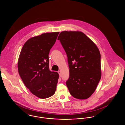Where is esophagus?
Segmentation results:
<instances>
[{
	"label": "esophagus",
	"instance_id": "1",
	"mask_svg": "<svg viewBox=\"0 0 125 125\" xmlns=\"http://www.w3.org/2000/svg\"><path fill=\"white\" fill-rule=\"evenodd\" d=\"M58 73H59V74L60 75V76H61V72L60 71H59L58 72Z\"/></svg>",
	"mask_w": 125,
	"mask_h": 125
}]
</instances>
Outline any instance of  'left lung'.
<instances>
[{
    "label": "left lung",
    "mask_w": 125,
    "mask_h": 125,
    "mask_svg": "<svg viewBox=\"0 0 125 125\" xmlns=\"http://www.w3.org/2000/svg\"><path fill=\"white\" fill-rule=\"evenodd\" d=\"M60 40L67 56L70 94L86 99L95 92L101 77V55L95 43L81 31H62Z\"/></svg>",
    "instance_id": "obj_1"
}]
</instances>
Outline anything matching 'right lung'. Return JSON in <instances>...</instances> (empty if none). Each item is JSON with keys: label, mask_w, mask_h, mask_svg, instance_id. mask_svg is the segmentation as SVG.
<instances>
[{"label": "right lung", "mask_w": 125, "mask_h": 125, "mask_svg": "<svg viewBox=\"0 0 125 125\" xmlns=\"http://www.w3.org/2000/svg\"><path fill=\"white\" fill-rule=\"evenodd\" d=\"M59 33H46L30 38L18 59L20 77L30 91L40 98L50 97L56 91L59 75L49 69V54Z\"/></svg>", "instance_id": "add662e5"}]
</instances>
